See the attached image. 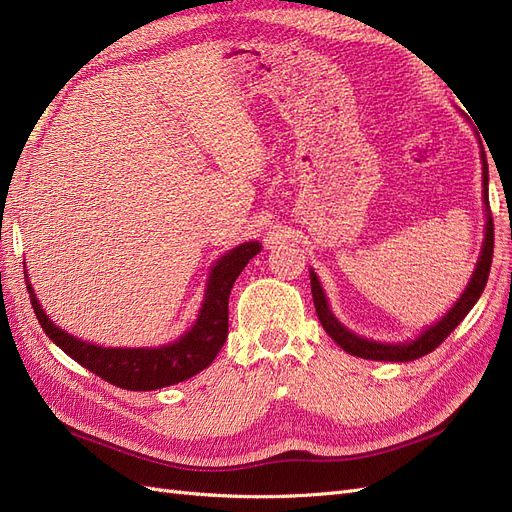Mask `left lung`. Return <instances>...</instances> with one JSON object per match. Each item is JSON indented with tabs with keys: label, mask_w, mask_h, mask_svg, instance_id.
<instances>
[{
	"label": "left lung",
	"mask_w": 512,
	"mask_h": 512,
	"mask_svg": "<svg viewBox=\"0 0 512 512\" xmlns=\"http://www.w3.org/2000/svg\"><path fill=\"white\" fill-rule=\"evenodd\" d=\"M480 158H483V203L487 211V226H485V241H483V250H480V258L476 262V269L470 277V284L463 290L457 303L451 307L444 318H440L433 327H427L421 335L412 342L406 344H380V342H371V339L354 335L348 331L342 322H339L329 309V301L324 297V290L318 282V277L314 271H309V280H312V297H314V307L318 320L322 324V329L327 331L335 342L342 346L348 354L361 356V359L369 361H414L421 359V356L429 354L431 350H436L444 339L455 331L457 324L468 316L474 303L480 299L483 294L487 280H489V269H491V260H493V218H491V209H489V170H487V156L485 151H480Z\"/></svg>",
	"instance_id": "obj_1"
}]
</instances>
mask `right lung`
Listing matches in <instances>:
<instances>
[{
	"label": "right lung",
	"mask_w": 512,
	"mask_h": 512,
	"mask_svg": "<svg viewBox=\"0 0 512 512\" xmlns=\"http://www.w3.org/2000/svg\"><path fill=\"white\" fill-rule=\"evenodd\" d=\"M260 247L258 241L241 243L215 262L194 327L177 342L158 348H102L87 344L53 324V320L44 314L29 282L27 290L42 331L70 359L119 389L156 391L162 386L188 380L213 363L228 337V297L232 284L247 262L260 252Z\"/></svg>",
	"instance_id": "obj_1"
}]
</instances>
